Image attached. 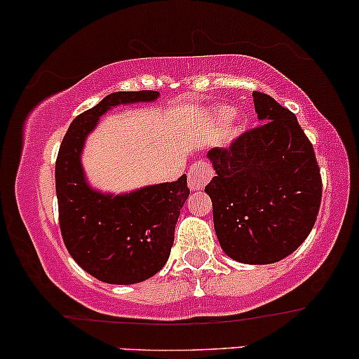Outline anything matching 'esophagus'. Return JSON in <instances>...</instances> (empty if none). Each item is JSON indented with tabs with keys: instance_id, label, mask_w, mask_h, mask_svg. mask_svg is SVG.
<instances>
[{
	"instance_id": "1",
	"label": "esophagus",
	"mask_w": 359,
	"mask_h": 359,
	"mask_svg": "<svg viewBox=\"0 0 359 359\" xmlns=\"http://www.w3.org/2000/svg\"><path fill=\"white\" fill-rule=\"evenodd\" d=\"M211 177H212V168L209 163L205 162L194 163L191 170H189V187H191V191H201V189L211 180Z\"/></svg>"
}]
</instances>
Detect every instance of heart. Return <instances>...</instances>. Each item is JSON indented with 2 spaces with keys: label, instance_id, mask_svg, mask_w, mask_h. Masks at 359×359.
<instances>
[{
  "label": "heart",
  "instance_id": "obj_1",
  "mask_svg": "<svg viewBox=\"0 0 359 359\" xmlns=\"http://www.w3.org/2000/svg\"><path fill=\"white\" fill-rule=\"evenodd\" d=\"M211 119L214 125H224V123L231 121V130L229 133L240 135L246 126V119L240 116V114H234L233 108H228V106H219V108H214L211 113Z\"/></svg>",
  "mask_w": 359,
  "mask_h": 359
}]
</instances>
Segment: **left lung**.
<instances>
[{"instance_id": "8db88e82", "label": "left lung", "mask_w": 359, "mask_h": 359, "mask_svg": "<svg viewBox=\"0 0 359 359\" xmlns=\"http://www.w3.org/2000/svg\"><path fill=\"white\" fill-rule=\"evenodd\" d=\"M262 125L211 148L216 175L204 191L212 201L216 236L229 258L269 265L294 253L314 228L323 182L314 148L297 118L271 96L253 93Z\"/></svg>"}]
</instances>
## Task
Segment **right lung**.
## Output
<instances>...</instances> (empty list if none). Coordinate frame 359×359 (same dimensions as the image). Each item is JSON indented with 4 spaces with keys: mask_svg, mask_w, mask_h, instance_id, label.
<instances>
[{
    "mask_svg": "<svg viewBox=\"0 0 359 359\" xmlns=\"http://www.w3.org/2000/svg\"><path fill=\"white\" fill-rule=\"evenodd\" d=\"M158 96L156 90L109 94L74 119L57 155L55 191L65 248L82 270L101 282L130 285L162 270L191 192L187 175L123 194L101 192L86 179L82 150L102 114L114 106L151 102Z\"/></svg>",
    "mask_w": 359,
    "mask_h": 359,
    "instance_id": "1",
    "label": "right lung"
}]
</instances>
